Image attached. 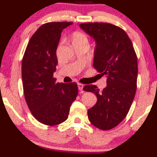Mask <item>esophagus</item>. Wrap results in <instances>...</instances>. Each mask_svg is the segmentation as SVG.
I'll list each match as a JSON object with an SVG mask.
<instances>
[{
  "instance_id": "34e87169",
  "label": "esophagus",
  "mask_w": 157,
  "mask_h": 157,
  "mask_svg": "<svg viewBox=\"0 0 157 157\" xmlns=\"http://www.w3.org/2000/svg\"><path fill=\"white\" fill-rule=\"evenodd\" d=\"M78 90L82 91L83 88V84H82V83H78Z\"/></svg>"
}]
</instances>
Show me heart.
<instances>
[{"mask_svg": "<svg viewBox=\"0 0 157 157\" xmlns=\"http://www.w3.org/2000/svg\"><path fill=\"white\" fill-rule=\"evenodd\" d=\"M73 45L77 44H89V38L86 33H82V32H76L74 34L72 38Z\"/></svg>", "mask_w": 157, "mask_h": 157, "instance_id": "1", "label": "heart"}]
</instances>
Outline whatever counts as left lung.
<instances>
[{
  "mask_svg": "<svg viewBox=\"0 0 157 157\" xmlns=\"http://www.w3.org/2000/svg\"><path fill=\"white\" fill-rule=\"evenodd\" d=\"M80 27L96 42L94 67L107 76L102 91L95 85L83 90L95 94L96 104L88 117L101 130L114 128L126 117L136 91L138 65L132 40L121 28L107 23H81Z\"/></svg>",
  "mask_w": 157,
  "mask_h": 157,
  "instance_id": "8db88e82",
  "label": "left lung"
}]
</instances>
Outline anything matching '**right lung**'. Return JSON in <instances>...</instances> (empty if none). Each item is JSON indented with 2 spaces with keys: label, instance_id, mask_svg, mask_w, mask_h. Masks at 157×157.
I'll use <instances>...</instances> for the list:
<instances>
[{
  "label": "right lung",
  "instance_id": "add662e5",
  "mask_svg": "<svg viewBox=\"0 0 157 157\" xmlns=\"http://www.w3.org/2000/svg\"><path fill=\"white\" fill-rule=\"evenodd\" d=\"M71 22H51L40 25L27 45L22 60L23 94L34 117L48 126L68 119L70 106L78 95L74 83H56V50L61 32Z\"/></svg>",
  "mask_w": 157,
  "mask_h": 157
}]
</instances>
